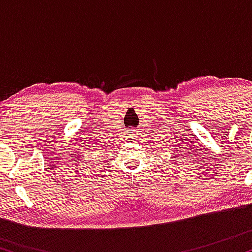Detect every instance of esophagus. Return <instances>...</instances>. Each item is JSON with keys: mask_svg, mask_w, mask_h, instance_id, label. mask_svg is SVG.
<instances>
[{"mask_svg": "<svg viewBox=\"0 0 252 252\" xmlns=\"http://www.w3.org/2000/svg\"><path fill=\"white\" fill-rule=\"evenodd\" d=\"M126 135H128V137H129V138L135 137V136H136V130H135V129H132V128L128 129V131H126Z\"/></svg>", "mask_w": 252, "mask_h": 252, "instance_id": "obj_1", "label": "esophagus"}]
</instances>
